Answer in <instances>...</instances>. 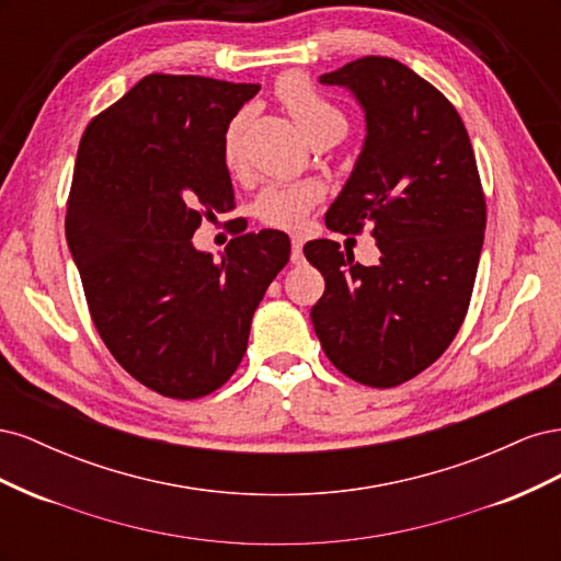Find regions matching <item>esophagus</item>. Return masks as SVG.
Wrapping results in <instances>:
<instances>
[{
	"label": "esophagus",
	"mask_w": 561,
	"mask_h": 561,
	"mask_svg": "<svg viewBox=\"0 0 561 561\" xmlns=\"http://www.w3.org/2000/svg\"><path fill=\"white\" fill-rule=\"evenodd\" d=\"M293 264H301L304 262V252H301V241L293 239V254H290Z\"/></svg>",
	"instance_id": "esophagus-1"
}]
</instances>
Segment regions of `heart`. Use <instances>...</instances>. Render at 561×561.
I'll use <instances>...</instances> for the list:
<instances>
[{"mask_svg": "<svg viewBox=\"0 0 561 561\" xmlns=\"http://www.w3.org/2000/svg\"><path fill=\"white\" fill-rule=\"evenodd\" d=\"M278 100L283 107L295 118L311 142L318 140H339L348 128V118L344 110L328 95H322L313 83L301 77L290 75L278 81ZM245 114H236L225 130V161L229 168L239 161L241 135H243ZM322 196V186L318 182H297V184H266L254 198V215L264 225L280 229L301 227L304 217L316 206Z\"/></svg>", "mask_w": 561, "mask_h": 561, "instance_id": "heart-1", "label": "heart"}]
</instances>
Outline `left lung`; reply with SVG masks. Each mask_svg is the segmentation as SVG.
I'll return each mask as SVG.
<instances>
[{"label": "left lung", "mask_w": 561, "mask_h": 561, "mask_svg": "<svg viewBox=\"0 0 561 561\" xmlns=\"http://www.w3.org/2000/svg\"><path fill=\"white\" fill-rule=\"evenodd\" d=\"M320 83L348 89L367 128L325 225H371L381 257L363 266L336 241L304 245L325 278L311 320L339 371L393 388L431 367L466 318L486 225L478 163L454 105L407 65L365 56Z\"/></svg>", "instance_id": "left-lung-1"}]
</instances>
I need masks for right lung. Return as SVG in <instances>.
<instances>
[{"label":"right lung","instance_id":"add662e5","mask_svg":"<svg viewBox=\"0 0 561 561\" xmlns=\"http://www.w3.org/2000/svg\"><path fill=\"white\" fill-rule=\"evenodd\" d=\"M260 83L149 75L79 142L65 236L105 346L133 379L175 400L229 381L266 287L290 260L276 229L194 248L203 215L233 208L225 130Z\"/></svg>","mask_w":561,"mask_h":561}]
</instances>
